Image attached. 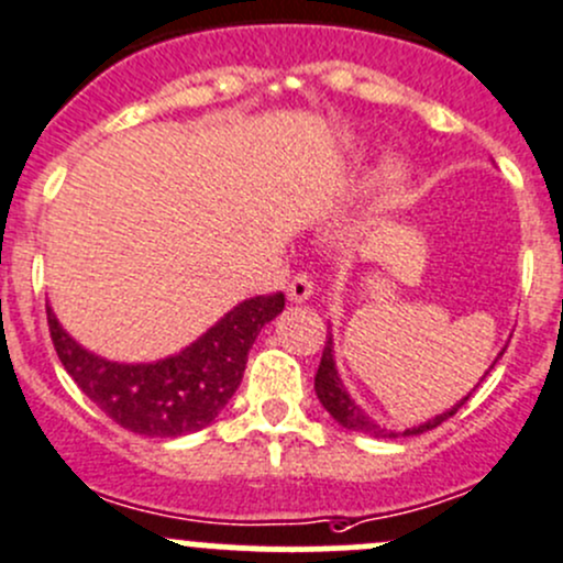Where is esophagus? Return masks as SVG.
<instances>
[{
  "instance_id": "34e87169",
  "label": "esophagus",
  "mask_w": 563,
  "mask_h": 563,
  "mask_svg": "<svg viewBox=\"0 0 563 563\" xmlns=\"http://www.w3.org/2000/svg\"><path fill=\"white\" fill-rule=\"evenodd\" d=\"M286 294H288V299H291V302H305V299L313 297V280H310L308 275L291 277Z\"/></svg>"
}]
</instances>
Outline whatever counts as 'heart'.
I'll return each mask as SVG.
<instances>
[{
    "mask_svg": "<svg viewBox=\"0 0 563 563\" xmlns=\"http://www.w3.org/2000/svg\"><path fill=\"white\" fill-rule=\"evenodd\" d=\"M351 146L345 144V152ZM408 166L400 161V157H384L382 163L376 166V172L371 176V192L382 207H389L395 203L397 198L402 196V190L408 187Z\"/></svg>",
    "mask_w": 563,
    "mask_h": 563,
    "instance_id": "b5f03b06",
    "label": "heart"
}]
</instances>
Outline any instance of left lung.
I'll list each match as a JSON object with an SVG mask.
<instances>
[{"label":"left lung","mask_w":563,"mask_h":563,"mask_svg":"<svg viewBox=\"0 0 563 563\" xmlns=\"http://www.w3.org/2000/svg\"><path fill=\"white\" fill-rule=\"evenodd\" d=\"M501 354H504V349H501ZM501 354L493 360L490 371L496 367V362L501 360ZM490 371H485V376ZM485 376H482L479 382H485ZM476 387H479V384H476ZM474 389H471V391H474ZM471 391L465 397H460L455 406L446 408L444 413H435V417H430L428 422H419V424H413V428H406V430H391V428H384V424H378L376 419H373L371 413H367L365 408H362L360 402H356L354 397L349 395V389H345L343 378H340V373H338V365H334V338H332V332L327 334V345H323L321 365H318V373H316V395H318V400H321V406L327 408L329 413H332L334 422L343 424L345 430H356V433L373 435V439H406V435L428 433V430L439 428L441 422H446L450 417H455L457 408L463 406V402L471 397Z\"/></svg>","instance_id":"left-lung-1"}]
</instances>
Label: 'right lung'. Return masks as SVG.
Masks as SVG:
<instances>
[{"instance_id":"add662e5","label":"right lung","mask_w":563,"mask_h":563,"mask_svg":"<svg viewBox=\"0 0 563 563\" xmlns=\"http://www.w3.org/2000/svg\"><path fill=\"white\" fill-rule=\"evenodd\" d=\"M283 308V294L242 299L201 338L155 362L106 360L84 349L51 305L45 313L62 365L89 400L124 430L150 439H179L212 424L223 411L240 387L247 351Z\"/></svg>"}]
</instances>
